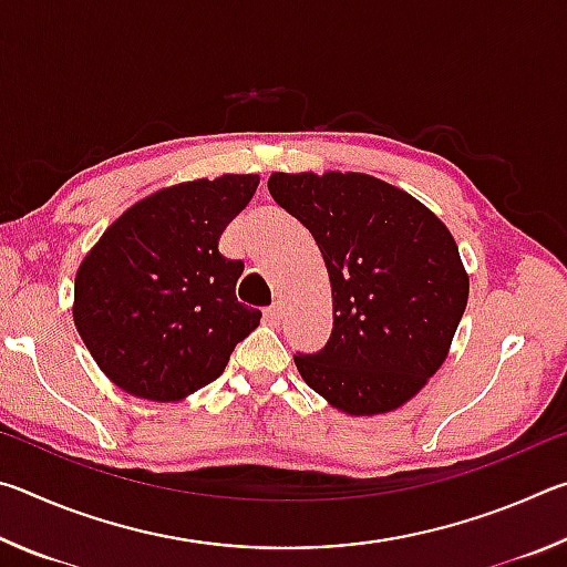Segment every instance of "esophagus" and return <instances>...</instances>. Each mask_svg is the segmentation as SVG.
Returning <instances> with one entry per match:
<instances>
[{
	"instance_id": "obj_1",
	"label": "esophagus",
	"mask_w": 567,
	"mask_h": 567,
	"mask_svg": "<svg viewBox=\"0 0 567 567\" xmlns=\"http://www.w3.org/2000/svg\"><path fill=\"white\" fill-rule=\"evenodd\" d=\"M280 315H282V307L280 305H270V307H265V320L270 322V324H277L280 322Z\"/></svg>"
}]
</instances>
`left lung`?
I'll return each instance as SVG.
<instances>
[{
    "mask_svg": "<svg viewBox=\"0 0 567 567\" xmlns=\"http://www.w3.org/2000/svg\"><path fill=\"white\" fill-rule=\"evenodd\" d=\"M277 205L310 229L332 285V334L295 354L302 380L348 415L417 395L445 362L467 305L450 229L415 197L358 172H275Z\"/></svg>",
    "mask_w": 567,
    "mask_h": 567,
    "instance_id": "left-lung-1",
    "label": "left lung"
}]
</instances>
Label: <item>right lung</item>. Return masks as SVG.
<instances>
[{"label":"right lung","mask_w":567,"mask_h":567,"mask_svg":"<svg viewBox=\"0 0 567 567\" xmlns=\"http://www.w3.org/2000/svg\"><path fill=\"white\" fill-rule=\"evenodd\" d=\"M260 177L223 175L159 189L107 227L74 280V324L94 362L130 395L177 402L223 375L262 312L237 302L243 260L219 235Z\"/></svg>","instance_id":"1"}]
</instances>
